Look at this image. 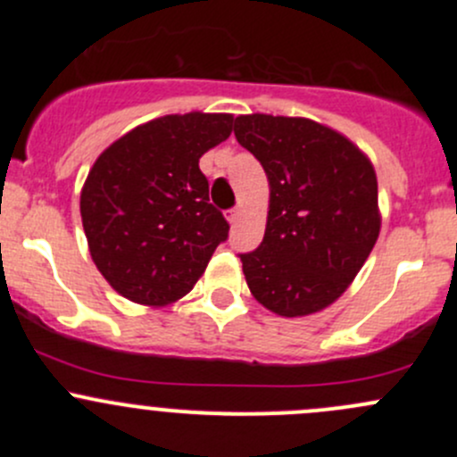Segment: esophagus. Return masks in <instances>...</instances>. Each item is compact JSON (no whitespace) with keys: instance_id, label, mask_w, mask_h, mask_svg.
Segmentation results:
<instances>
[{"instance_id":"34e87169","label":"esophagus","mask_w":457,"mask_h":457,"mask_svg":"<svg viewBox=\"0 0 457 457\" xmlns=\"http://www.w3.org/2000/svg\"><path fill=\"white\" fill-rule=\"evenodd\" d=\"M238 219H241V210H229L228 212V220L229 223H238Z\"/></svg>"}]
</instances>
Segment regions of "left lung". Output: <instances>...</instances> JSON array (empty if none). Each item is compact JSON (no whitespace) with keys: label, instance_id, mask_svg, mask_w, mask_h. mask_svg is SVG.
<instances>
[{"label":"left lung","instance_id":"1","mask_svg":"<svg viewBox=\"0 0 457 457\" xmlns=\"http://www.w3.org/2000/svg\"><path fill=\"white\" fill-rule=\"evenodd\" d=\"M234 137L270 183L265 237L241 256L252 296L285 318L322 312L347 292L380 234L370 156L307 117L241 114Z\"/></svg>","mask_w":457,"mask_h":457}]
</instances>
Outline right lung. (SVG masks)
<instances>
[{
	"label": "right lung",
	"mask_w": 457,
	"mask_h": 457,
	"mask_svg": "<svg viewBox=\"0 0 457 457\" xmlns=\"http://www.w3.org/2000/svg\"><path fill=\"white\" fill-rule=\"evenodd\" d=\"M232 123L228 112L165 114L119 137L92 163L81 223L92 262L123 298L172 305L228 238L199 159L232 135Z\"/></svg>",
	"instance_id": "add662e5"
}]
</instances>
